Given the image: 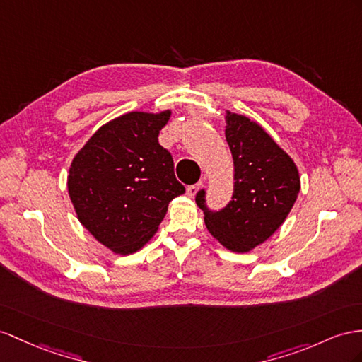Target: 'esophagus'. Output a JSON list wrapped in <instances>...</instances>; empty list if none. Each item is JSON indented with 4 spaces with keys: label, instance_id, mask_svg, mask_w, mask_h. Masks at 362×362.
Returning <instances> with one entry per match:
<instances>
[{
    "label": "esophagus",
    "instance_id": "obj_1",
    "mask_svg": "<svg viewBox=\"0 0 362 362\" xmlns=\"http://www.w3.org/2000/svg\"><path fill=\"white\" fill-rule=\"evenodd\" d=\"M202 183H194V185H189V187H187V194L189 197H194L197 194V191L200 189Z\"/></svg>",
    "mask_w": 362,
    "mask_h": 362
}]
</instances>
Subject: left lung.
I'll use <instances>...</instances> for the list:
<instances>
[{
  "mask_svg": "<svg viewBox=\"0 0 362 362\" xmlns=\"http://www.w3.org/2000/svg\"><path fill=\"white\" fill-rule=\"evenodd\" d=\"M225 134L234 159L233 199L211 211L206 191L200 189L196 203L221 245L247 252L283 225L300 192V175L291 157L249 117L228 111Z\"/></svg>",
  "mask_w": 362,
  "mask_h": 362,
  "instance_id": "8db88e82",
  "label": "left lung"
}]
</instances>
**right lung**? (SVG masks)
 Masks as SVG:
<instances>
[{
	"label": "right lung",
	"mask_w": 362,
	"mask_h": 362,
	"mask_svg": "<svg viewBox=\"0 0 362 362\" xmlns=\"http://www.w3.org/2000/svg\"><path fill=\"white\" fill-rule=\"evenodd\" d=\"M171 111H132L102 125L75 156L69 194L78 218L116 254H133L150 240L168 203L185 192L168 150L157 141Z\"/></svg>",
	"instance_id": "obj_1"
}]
</instances>
